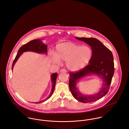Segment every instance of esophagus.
Returning a JSON list of instances; mask_svg holds the SVG:
<instances>
[{"mask_svg": "<svg viewBox=\"0 0 129 129\" xmlns=\"http://www.w3.org/2000/svg\"><path fill=\"white\" fill-rule=\"evenodd\" d=\"M60 73H66V72H67V71H66V70H65V69H62V70H61L60 71Z\"/></svg>", "mask_w": 129, "mask_h": 129, "instance_id": "34e87169", "label": "esophagus"}]
</instances>
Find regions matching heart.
Segmentation results:
<instances>
[{
    "instance_id": "b5f03b06",
    "label": "heart",
    "mask_w": 129,
    "mask_h": 129,
    "mask_svg": "<svg viewBox=\"0 0 129 129\" xmlns=\"http://www.w3.org/2000/svg\"><path fill=\"white\" fill-rule=\"evenodd\" d=\"M92 56L91 49L86 46L66 42L59 44L56 47V55L52 54V61L60 63V60H66L68 69L76 72L84 68L89 62Z\"/></svg>"
}]
</instances>
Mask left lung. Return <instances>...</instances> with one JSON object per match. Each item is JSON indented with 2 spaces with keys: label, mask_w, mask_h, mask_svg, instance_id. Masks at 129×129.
<instances>
[{
  "label": "left lung",
  "mask_w": 129,
  "mask_h": 129,
  "mask_svg": "<svg viewBox=\"0 0 129 129\" xmlns=\"http://www.w3.org/2000/svg\"><path fill=\"white\" fill-rule=\"evenodd\" d=\"M91 47L92 56L88 64L78 72H70L69 74L70 89L74 98L82 103H91L104 96L108 92L112 79L114 73L113 55L106 46L99 40L94 38H78ZM91 74L97 75L103 80V86L95 94L85 95L79 92L76 87L77 81L84 76Z\"/></svg>",
  "instance_id": "1"
}]
</instances>
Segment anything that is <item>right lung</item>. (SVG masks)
<instances>
[{"label":"right lung","mask_w":129,"mask_h":129,"mask_svg":"<svg viewBox=\"0 0 129 129\" xmlns=\"http://www.w3.org/2000/svg\"><path fill=\"white\" fill-rule=\"evenodd\" d=\"M34 52L35 53H37L39 54H47V45L43 43L41 40L37 39V40H34L30 41L28 43L23 45L18 50V53L16 56L12 66V70H13V67L15 63V62L18 60L20 56L24 52ZM57 74L54 73L51 75V80L52 82V88L51 90V93L50 94L49 97L46 99H44V100H42L41 101L36 102L35 103H40L44 101L47 100L52 96L53 93L54 91L55 87V83H56V79L57 77Z\"/></svg>","instance_id":"right-lung-1"}]
</instances>
